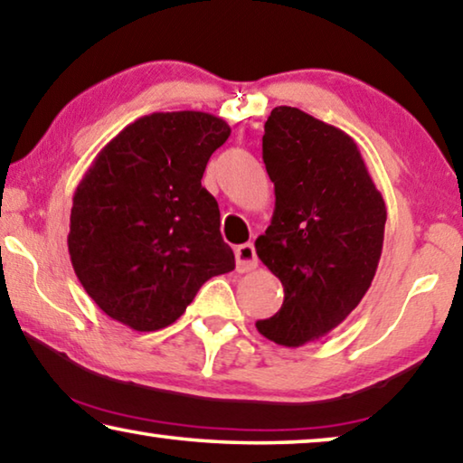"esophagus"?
<instances>
[{
  "instance_id": "esophagus-1",
  "label": "esophagus",
  "mask_w": 463,
  "mask_h": 463,
  "mask_svg": "<svg viewBox=\"0 0 463 463\" xmlns=\"http://www.w3.org/2000/svg\"><path fill=\"white\" fill-rule=\"evenodd\" d=\"M259 267V259H256V250L252 244H241L236 248V269L240 273H248Z\"/></svg>"
}]
</instances>
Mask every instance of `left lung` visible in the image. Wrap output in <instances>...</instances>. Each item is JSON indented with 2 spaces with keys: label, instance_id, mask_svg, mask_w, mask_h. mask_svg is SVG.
<instances>
[{
  "label": "left lung",
  "instance_id": "obj_1",
  "mask_svg": "<svg viewBox=\"0 0 463 463\" xmlns=\"http://www.w3.org/2000/svg\"><path fill=\"white\" fill-rule=\"evenodd\" d=\"M262 161L275 186L271 225L256 254L283 286V304L256 321L286 347L318 341L371 288L387 209L350 134L279 105L265 122Z\"/></svg>",
  "mask_w": 463,
  "mask_h": 463
}]
</instances>
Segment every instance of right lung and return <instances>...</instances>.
Wrapping results in <instances>:
<instances>
[{
	"mask_svg": "<svg viewBox=\"0 0 463 463\" xmlns=\"http://www.w3.org/2000/svg\"><path fill=\"white\" fill-rule=\"evenodd\" d=\"M232 128L204 111L138 118L101 148L72 198L68 252L87 294L134 331L175 323L236 259L203 186Z\"/></svg>",
	"mask_w": 463,
	"mask_h": 463,
	"instance_id": "obj_1",
	"label": "right lung"
}]
</instances>
